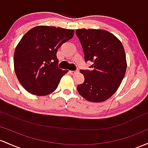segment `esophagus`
Masks as SVG:
<instances>
[{
    "label": "esophagus",
    "mask_w": 148,
    "mask_h": 148,
    "mask_svg": "<svg viewBox=\"0 0 148 148\" xmlns=\"http://www.w3.org/2000/svg\"><path fill=\"white\" fill-rule=\"evenodd\" d=\"M69 72H70V73H71V74H72V75H74V74L77 73H78V71H69Z\"/></svg>",
    "instance_id": "esophagus-1"
}]
</instances>
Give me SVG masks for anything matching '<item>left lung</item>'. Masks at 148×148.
Segmentation results:
<instances>
[{
  "label": "left lung",
  "instance_id": "obj_1",
  "mask_svg": "<svg viewBox=\"0 0 148 148\" xmlns=\"http://www.w3.org/2000/svg\"><path fill=\"white\" fill-rule=\"evenodd\" d=\"M84 54L85 61L93 64L92 71H83L84 82L77 92L93 103L103 102L117 92L127 71L124 47L113 34L101 29H80L75 31Z\"/></svg>",
  "mask_w": 148,
  "mask_h": 148
}]
</instances>
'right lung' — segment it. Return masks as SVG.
<instances>
[{"label":"right lung","instance_id":"obj_1","mask_svg":"<svg viewBox=\"0 0 148 148\" xmlns=\"http://www.w3.org/2000/svg\"><path fill=\"white\" fill-rule=\"evenodd\" d=\"M73 29L38 26L29 30L16 45L14 68L18 80L30 94L47 96L69 72L57 67L56 52L73 37Z\"/></svg>","mask_w":148,"mask_h":148}]
</instances>
